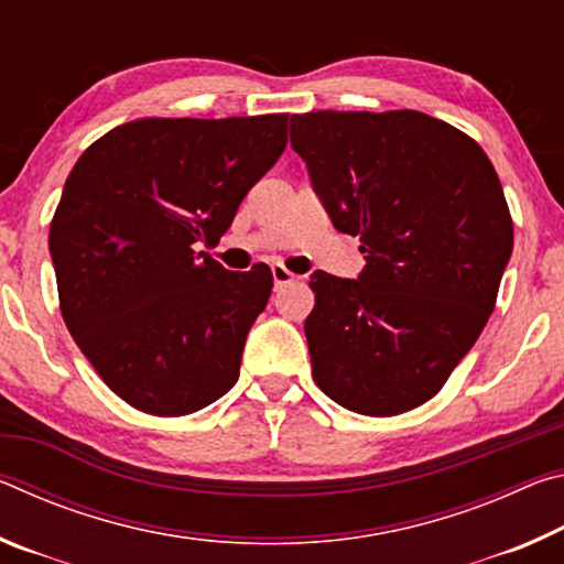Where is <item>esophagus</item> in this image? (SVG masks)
<instances>
[{
    "instance_id": "obj_1",
    "label": "esophagus",
    "mask_w": 564,
    "mask_h": 564,
    "mask_svg": "<svg viewBox=\"0 0 564 564\" xmlns=\"http://www.w3.org/2000/svg\"><path fill=\"white\" fill-rule=\"evenodd\" d=\"M271 273H273V285H275V289H281V285L293 283L295 279H299V275H293L289 269H283V265H273Z\"/></svg>"
}]
</instances>
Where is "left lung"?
<instances>
[{"label":"left lung","instance_id":"8db88e82","mask_svg":"<svg viewBox=\"0 0 564 564\" xmlns=\"http://www.w3.org/2000/svg\"><path fill=\"white\" fill-rule=\"evenodd\" d=\"M291 147L333 226L366 253L358 281L311 275L313 378L360 415L423 405L475 346L512 253L488 154L410 109L293 113Z\"/></svg>","mask_w":564,"mask_h":564}]
</instances>
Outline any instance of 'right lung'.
<instances>
[{
    "label": "right lung",
    "mask_w": 564,
    "mask_h": 564,
    "mask_svg": "<svg viewBox=\"0 0 564 564\" xmlns=\"http://www.w3.org/2000/svg\"><path fill=\"white\" fill-rule=\"evenodd\" d=\"M285 141L289 113L139 119L76 161L50 228L62 316L129 405L176 417L234 388L273 275L196 248L218 243Z\"/></svg>",
    "instance_id": "add662e5"
}]
</instances>
